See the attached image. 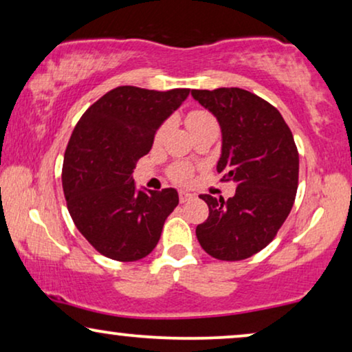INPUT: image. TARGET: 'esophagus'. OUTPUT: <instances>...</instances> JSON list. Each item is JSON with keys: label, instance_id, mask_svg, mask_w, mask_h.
Here are the masks:
<instances>
[{"label": "esophagus", "instance_id": "34e87169", "mask_svg": "<svg viewBox=\"0 0 352 352\" xmlns=\"http://www.w3.org/2000/svg\"><path fill=\"white\" fill-rule=\"evenodd\" d=\"M190 199H192V194H189V192H186V190L179 192V201H181V204H186V201H189Z\"/></svg>", "mask_w": 352, "mask_h": 352}]
</instances>
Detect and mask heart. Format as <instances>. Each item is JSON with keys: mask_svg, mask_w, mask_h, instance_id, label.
<instances>
[{"mask_svg": "<svg viewBox=\"0 0 352 352\" xmlns=\"http://www.w3.org/2000/svg\"><path fill=\"white\" fill-rule=\"evenodd\" d=\"M186 124L189 128V131L194 134L204 133V131H218L219 124L218 120L214 118L213 113H210L208 110H192V112L187 113L186 117ZM163 133H165V126H162L157 131V141L162 139ZM192 175H194V170H192L190 165H186V163H176L170 168V176L175 179L176 182H181V184H187L192 179Z\"/></svg>", "mask_w": 352, "mask_h": 352, "instance_id": "b5f03b06", "label": "heart"}]
</instances>
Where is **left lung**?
<instances>
[{"instance_id":"left-lung-1","label":"left lung","mask_w":352,"mask_h":352,"mask_svg":"<svg viewBox=\"0 0 352 352\" xmlns=\"http://www.w3.org/2000/svg\"><path fill=\"white\" fill-rule=\"evenodd\" d=\"M192 96L218 118L223 131L216 166L224 175L221 181L237 184L228 200L200 195L210 214L197 226V239L221 261L247 259L272 242L295 204L300 171L295 139L280 112L250 91L192 89Z\"/></svg>"}]
</instances>
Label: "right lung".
Masks as SVG:
<instances>
[{
    "instance_id": "add662e5",
    "label": "right lung",
    "mask_w": 352,
    "mask_h": 352,
    "mask_svg": "<svg viewBox=\"0 0 352 352\" xmlns=\"http://www.w3.org/2000/svg\"><path fill=\"white\" fill-rule=\"evenodd\" d=\"M189 91L118 86L76 123L65 148L62 187L76 229L104 256L123 263L146 258L179 204L175 189L136 190L133 170Z\"/></svg>"
}]
</instances>
